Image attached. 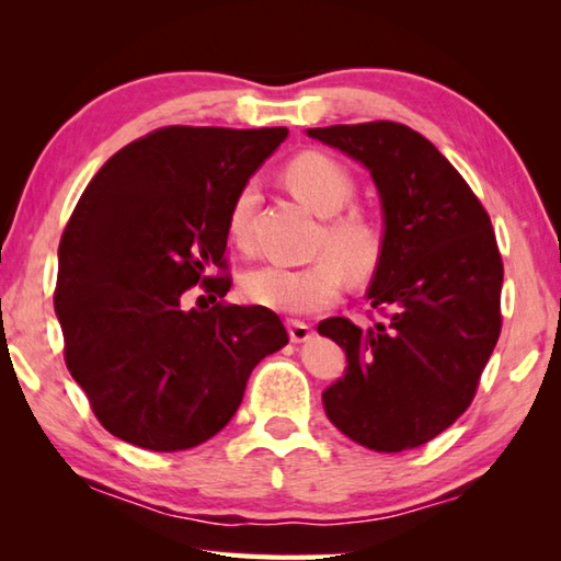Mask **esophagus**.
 Returning a JSON list of instances; mask_svg holds the SVG:
<instances>
[{"instance_id": "esophagus-1", "label": "esophagus", "mask_w": 561, "mask_h": 561, "mask_svg": "<svg viewBox=\"0 0 561 561\" xmlns=\"http://www.w3.org/2000/svg\"><path fill=\"white\" fill-rule=\"evenodd\" d=\"M289 339L294 341V344H301V341H309L311 339V327L304 324V321H289Z\"/></svg>"}]
</instances>
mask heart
<instances>
[{
	"label": "heart",
	"mask_w": 561,
	"mask_h": 561,
	"mask_svg": "<svg viewBox=\"0 0 561 561\" xmlns=\"http://www.w3.org/2000/svg\"><path fill=\"white\" fill-rule=\"evenodd\" d=\"M287 183L311 210L324 217L314 240L319 257L304 267L262 264L242 277V294L257 307L279 314H311L334 304L346 284V272L366 279L386 252L381 222L360 207H348L358 193L356 178L339 158L307 150L287 165ZM257 185L244 183L227 213V234L237 247L250 244Z\"/></svg>",
	"instance_id": "1"
}]
</instances>
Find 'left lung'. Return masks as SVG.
<instances>
[{"mask_svg": "<svg viewBox=\"0 0 561 561\" xmlns=\"http://www.w3.org/2000/svg\"><path fill=\"white\" fill-rule=\"evenodd\" d=\"M371 170L386 252L368 299V329L331 317L319 334L346 351L324 391L329 421L364 448H417L472 403L502 329V257L490 215L421 133L393 121L309 128Z\"/></svg>", "mask_w": 561, "mask_h": 561, "instance_id": "left-lung-1", "label": "left lung"}]
</instances>
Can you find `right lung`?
<instances>
[{"mask_svg":"<svg viewBox=\"0 0 561 561\" xmlns=\"http://www.w3.org/2000/svg\"><path fill=\"white\" fill-rule=\"evenodd\" d=\"M284 138L287 128H158L108 158L76 203L54 309L66 366L116 438L156 453L210 440L252 368L289 344L272 309H182L197 283L214 300L230 291L227 213Z\"/></svg>","mask_w":561,"mask_h":561,"instance_id":"right-lung-1","label":"right lung"}]
</instances>
